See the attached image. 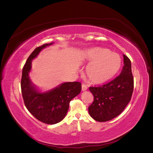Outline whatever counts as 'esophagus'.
<instances>
[{
    "label": "esophagus",
    "instance_id": "esophagus-1",
    "mask_svg": "<svg viewBox=\"0 0 153 153\" xmlns=\"http://www.w3.org/2000/svg\"><path fill=\"white\" fill-rule=\"evenodd\" d=\"M87 89V87L86 85H85V84H82V90L83 91H86Z\"/></svg>",
    "mask_w": 153,
    "mask_h": 153
}]
</instances>
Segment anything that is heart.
<instances>
[{
  "mask_svg": "<svg viewBox=\"0 0 153 153\" xmlns=\"http://www.w3.org/2000/svg\"><path fill=\"white\" fill-rule=\"evenodd\" d=\"M84 58L90 63L86 68V76L90 82L100 84L115 76L121 66L119 55L107 48L96 47L87 50Z\"/></svg>",
  "mask_w": 153,
  "mask_h": 153,
  "instance_id": "heart-1",
  "label": "heart"
}]
</instances>
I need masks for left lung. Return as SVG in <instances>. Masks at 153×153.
Returning a JSON list of instances; mask_svg holds the SVG:
<instances>
[{"label": "left lung", "instance_id": "left-lung-1", "mask_svg": "<svg viewBox=\"0 0 153 153\" xmlns=\"http://www.w3.org/2000/svg\"><path fill=\"white\" fill-rule=\"evenodd\" d=\"M123 56V66L118 76L105 85L89 87L94 100L89 106V113L97 122H106L116 118L131 100L134 83L131 61L125 54Z\"/></svg>", "mask_w": 153, "mask_h": 153}]
</instances>
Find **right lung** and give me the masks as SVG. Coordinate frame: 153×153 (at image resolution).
I'll return each instance as SVG.
<instances>
[{"label":"right lung","instance_id":"obj_1","mask_svg":"<svg viewBox=\"0 0 153 153\" xmlns=\"http://www.w3.org/2000/svg\"><path fill=\"white\" fill-rule=\"evenodd\" d=\"M53 43L37 47L28 57L22 70V94L25 106L38 120L47 124H55L62 121L69 108L70 102L82 90L80 82H66L48 91L41 93L32 83L29 77L31 61L42 49Z\"/></svg>","mask_w":153,"mask_h":153}]
</instances>
